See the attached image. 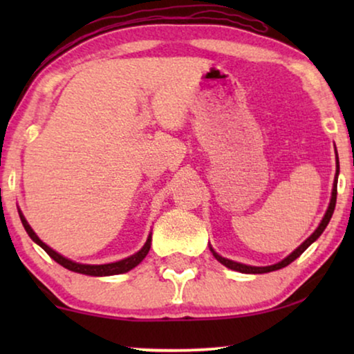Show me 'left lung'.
I'll use <instances>...</instances> for the list:
<instances>
[{"mask_svg":"<svg viewBox=\"0 0 354 354\" xmlns=\"http://www.w3.org/2000/svg\"><path fill=\"white\" fill-rule=\"evenodd\" d=\"M338 169H340V167H338V158H337V174H335V180H333L332 200H330V205H328V209H327V212H326V216H324L322 222H321V224H319V227H317V229H316V232H314V234H313L311 236H309V239H308L306 241H303V243L299 245L298 248L295 250L292 254L287 256V258H285L283 261H280V263L274 264V266H266V268H254V266H246V264H240V263H235V261H230V259H225V258H222V256L217 254L216 251L211 248L212 254H214V256H216V259L219 261L221 264H224L225 268H229V269H234V270H239V272H243V274H264V272H272V270L282 269V268H285V266H288L290 263H293V261L297 259L298 256L301 254L303 251L306 250L308 246L313 243V241H316V240L319 239V236H321V234H322V232H324V229H326L328 222H330V217H332V214H333V209H335V203H337V178H338Z\"/></svg>","mask_w":354,"mask_h":354,"instance_id":"1","label":"left lung"}]
</instances>
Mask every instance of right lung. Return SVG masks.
Segmentation results:
<instances>
[{"instance_id":"1","label":"right lung","mask_w":354,"mask_h":354,"mask_svg":"<svg viewBox=\"0 0 354 354\" xmlns=\"http://www.w3.org/2000/svg\"><path fill=\"white\" fill-rule=\"evenodd\" d=\"M21 221H22V225L26 232L28 234V236L35 241L37 245H40L43 250L46 251L48 254L51 256L53 259L56 261L57 264H61L62 268L72 270V272H79V274H86V275H96V277H101V275H114V274H124V272H129L130 269H133L135 266H138L142 261L145 259V256L148 254L149 251V246H151V235L148 236L147 243L142 250L138 251V253H135L130 256V258H125L122 261H118V263H111V264H100V266H90V264H79V263H74V261L71 259H66L64 256H61L59 253H56L55 250H51L50 246L43 243V241L38 239L35 235V232L32 230V227L27 224V221L24 219V216L21 214Z\"/></svg>"}]
</instances>
